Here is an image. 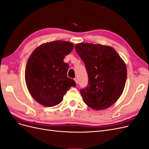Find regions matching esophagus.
I'll list each match as a JSON object with an SVG mask.
<instances>
[{
	"label": "esophagus",
	"mask_w": 149,
	"mask_h": 149,
	"mask_svg": "<svg viewBox=\"0 0 149 149\" xmlns=\"http://www.w3.org/2000/svg\"><path fill=\"white\" fill-rule=\"evenodd\" d=\"M74 81H75L76 84H78V79L77 78H74Z\"/></svg>",
	"instance_id": "esophagus-1"
}]
</instances>
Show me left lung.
I'll return each mask as SVG.
<instances>
[{"instance_id": "left-lung-1", "label": "left lung", "mask_w": 149, "mask_h": 149, "mask_svg": "<svg viewBox=\"0 0 149 149\" xmlns=\"http://www.w3.org/2000/svg\"><path fill=\"white\" fill-rule=\"evenodd\" d=\"M88 74V85L80 91L83 101L94 110L107 109L119 100L127 79V68L115 49L89 43L76 45Z\"/></svg>"}]
</instances>
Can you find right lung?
Returning a JSON list of instances; mask_svg holds the SVG:
<instances>
[{
	"label": "right lung",
	"instance_id": "right-lung-1",
	"mask_svg": "<svg viewBox=\"0 0 149 149\" xmlns=\"http://www.w3.org/2000/svg\"><path fill=\"white\" fill-rule=\"evenodd\" d=\"M73 48V43L56 40L40 45L29 56L25 82L31 96L40 104L58 105L68 90L76 86L74 81L68 78L69 65L63 61Z\"/></svg>",
	"mask_w": 149,
	"mask_h": 149
}]
</instances>
